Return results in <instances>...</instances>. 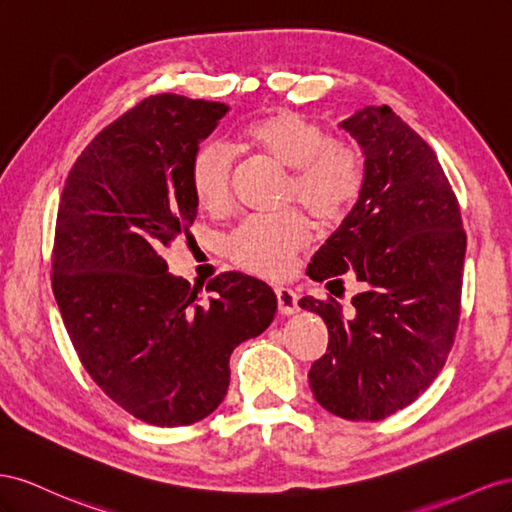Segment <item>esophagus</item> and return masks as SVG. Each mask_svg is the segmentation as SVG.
Wrapping results in <instances>:
<instances>
[{
  "label": "esophagus",
  "instance_id": "34e87169",
  "mask_svg": "<svg viewBox=\"0 0 512 512\" xmlns=\"http://www.w3.org/2000/svg\"><path fill=\"white\" fill-rule=\"evenodd\" d=\"M276 302H279V311L283 315H291L298 311V294L291 287H276Z\"/></svg>",
  "mask_w": 512,
  "mask_h": 512
}]
</instances>
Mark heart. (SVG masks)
<instances>
[{
	"label": "heart",
	"instance_id": "1",
	"mask_svg": "<svg viewBox=\"0 0 512 512\" xmlns=\"http://www.w3.org/2000/svg\"><path fill=\"white\" fill-rule=\"evenodd\" d=\"M242 139L291 173L289 199L321 223H337L356 206L364 186V160L349 143L332 141L319 124L298 113L279 111L248 124ZM233 154L223 141H206L188 165V182L201 208L223 210L229 203ZM309 242V223L298 212L248 216L229 233L227 255L248 272L279 279L294 255Z\"/></svg>",
	"mask_w": 512,
	"mask_h": 512
}]
</instances>
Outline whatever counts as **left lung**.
Wrapping results in <instances>:
<instances>
[{
    "label": "left lung",
    "instance_id": "left-lung-1",
    "mask_svg": "<svg viewBox=\"0 0 512 512\" xmlns=\"http://www.w3.org/2000/svg\"><path fill=\"white\" fill-rule=\"evenodd\" d=\"M364 154V186L341 227L313 255V281L354 274V309L298 304L328 326V349L309 371L321 407L345 420H382L416 401L442 371L461 313L465 231L429 143L390 107L341 122Z\"/></svg>",
    "mask_w": 512,
    "mask_h": 512
}]
</instances>
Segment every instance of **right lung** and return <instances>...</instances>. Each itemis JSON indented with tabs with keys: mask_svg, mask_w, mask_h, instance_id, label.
<instances>
[{
	"mask_svg": "<svg viewBox=\"0 0 512 512\" xmlns=\"http://www.w3.org/2000/svg\"><path fill=\"white\" fill-rule=\"evenodd\" d=\"M229 111L158 94L102 128L72 165L53 244V294L85 371L128 414L156 427L210 416L229 356L264 332L274 291L223 272L208 296L167 270L165 248L197 216L188 165Z\"/></svg>",
	"mask_w": 512,
	"mask_h": 512,
	"instance_id": "right-lung-1",
	"label": "right lung"
}]
</instances>
